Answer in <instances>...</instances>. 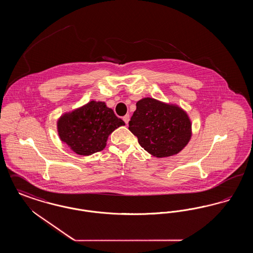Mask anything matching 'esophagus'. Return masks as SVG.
<instances>
[{
  "instance_id": "1",
  "label": "esophagus",
  "mask_w": 253,
  "mask_h": 253,
  "mask_svg": "<svg viewBox=\"0 0 253 253\" xmlns=\"http://www.w3.org/2000/svg\"><path fill=\"white\" fill-rule=\"evenodd\" d=\"M123 121H124V122H125L126 124H128V122L130 121V116H129V115H125V116L123 117Z\"/></svg>"
}]
</instances>
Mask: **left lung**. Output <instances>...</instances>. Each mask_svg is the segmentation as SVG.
<instances>
[{"instance_id": "obj_1", "label": "left lung", "mask_w": 253, "mask_h": 253, "mask_svg": "<svg viewBox=\"0 0 253 253\" xmlns=\"http://www.w3.org/2000/svg\"><path fill=\"white\" fill-rule=\"evenodd\" d=\"M129 130L152 156L171 157L189 143L192 122L179 106L144 97L136 102V110L129 121Z\"/></svg>"}]
</instances>
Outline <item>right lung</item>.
Masks as SVG:
<instances>
[{
  "label": "right lung",
  "mask_w": 253,
  "mask_h": 253,
  "mask_svg": "<svg viewBox=\"0 0 253 253\" xmlns=\"http://www.w3.org/2000/svg\"><path fill=\"white\" fill-rule=\"evenodd\" d=\"M122 125L124 121L105 102L95 100L62 115L57 122L60 140L80 156L102 151L109 134Z\"/></svg>",
  "instance_id": "add662e5"
}]
</instances>
